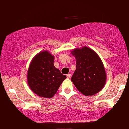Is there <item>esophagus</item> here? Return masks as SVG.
<instances>
[{
  "mask_svg": "<svg viewBox=\"0 0 129 129\" xmlns=\"http://www.w3.org/2000/svg\"><path fill=\"white\" fill-rule=\"evenodd\" d=\"M66 76H67V78L68 79H70V78H71V74H68L67 75H66Z\"/></svg>",
  "mask_w": 129,
  "mask_h": 129,
  "instance_id": "esophagus-1",
  "label": "esophagus"
}]
</instances>
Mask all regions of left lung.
Here are the masks:
<instances>
[{
    "label": "left lung",
    "mask_w": 129,
    "mask_h": 129,
    "mask_svg": "<svg viewBox=\"0 0 129 129\" xmlns=\"http://www.w3.org/2000/svg\"><path fill=\"white\" fill-rule=\"evenodd\" d=\"M71 54L76 59V69L71 81L85 96H91L102 90L106 81L103 62L92 48L86 46L76 48Z\"/></svg>",
    "instance_id": "left-lung-1"
}]
</instances>
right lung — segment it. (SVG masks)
<instances>
[{"mask_svg":"<svg viewBox=\"0 0 129 129\" xmlns=\"http://www.w3.org/2000/svg\"><path fill=\"white\" fill-rule=\"evenodd\" d=\"M54 58L48 51H42L34 56L29 66L27 84L31 90L41 97H53L66 78L54 66Z\"/></svg>","mask_w":129,"mask_h":129,"instance_id":"add662e5","label":"right lung"}]
</instances>
